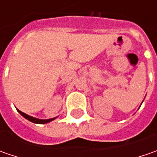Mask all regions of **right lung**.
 Here are the masks:
<instances>
[{"label": "right lung", "instance_id": "1", "mask_svg": "<svg viewBox=\"0 0 157 157\" xmlns=\"http://www.w3.org/2000/svg\"><path fill=\"white\" fill-rule=\"evenodd\" d=\"M17 111L19 112V113L22 115L23 117L25 118V119H27L28 121H31V122H33V123H36V124H45L48 123V122H51L53 120H55L57 117L55 118H52V119H48V120H41V119H37V118H35L32 117V116H29V115H28L26 113H22L20 110H18L17 109Z\"/></svg>", "mask_w": 157, "mask_h": 157}]
</instances>
